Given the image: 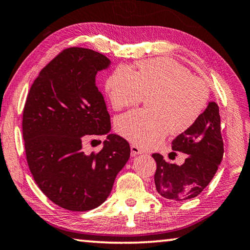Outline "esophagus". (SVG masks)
<instances>
[{
	"instance_id": "1",
	"label": "esophagus",
	"mask_w": 250,
	"mask_h": 250,
	"mask_svg": "<svg viewBox=\"0 0 250 250\" xmlns=\"http://www.w3.org/2000/svg\"><path fill=\"white\" fill-rule=\"evenodd\" d=\"M130 152H132V155H133V156L143 154V153H144L143 149H142L141 147L136 146V145H134V144L130 145Z\"/></svg>"
}]
</instances>
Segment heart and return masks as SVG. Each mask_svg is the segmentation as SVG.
I'll return each mask as SVG.
<instances>
[{
	"label": "heart",
	"mask_w": 250,
	"mask_h": 250,
	"mask_svg": "<svg viewBox=\"0 0 250 250\" xmlns=\"http://www.w3.org/2000/svg\"><path fill=\"white\" fill-rule=\"evenodd\" d=\"M137 70L120 64L106 80L115 109L135 105L149 95L148 109L121 115L116 130L138 146H149L168 130L182 133L193 126L208 102V89L182 64L170 58L140 61Z\"/></svg>",
	"instance_id": "b5f03b06"
}]
</instances>
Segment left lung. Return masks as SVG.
<instances>
[{
    "instance_id": "left-lung-1",
    "label": "left lung",
    "mask_w": 250,
    "mask_h": 250,
    "mask_svg": "<svg viewBox=\"0 0 250 250\" xmlns=\"http://www.w3.org/2000/svg\"><path fill=\"white\" fill-rule=\"evenodd\" d=\"M172 149L188 156L182 165H178L167 163L159 153L153 154L156 162V190L172 201L195 198L212 180L224 156L220 115L216 103L209 102L193 126L174 138Z\"/></svg>"
}]
</instances>
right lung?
<instances>
[{"label": "right lung", "mask_w": 250, "mask_h": 250, "mask_svg": "<svg viewBox=\"0 0 250 250\" xmlns=\"http://www.w3.org/2000/svg\"><path fill=\"white\" fill-rule=\"evenodd\" d=\"M110 62L91 49L63 50L40 71L26 98L22 132L29 168L40 190L63 209L101 206L129 159L128 142L109 133V114L95 83ZM102 135L101 152L86 155L83 141Z\"/></svg>", "instance_id": "add662e5"}]
</instances>
